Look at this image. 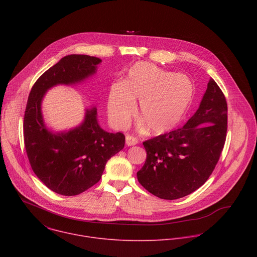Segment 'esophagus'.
I'll use <instances>...</instances> for the list:
<instances>
[{
  "label": "esophagus",
  "instance_id": "34e87169",
  "mask_svg": "<svg viewBox=\"0 0 257 257\" xmlns=\"http://www.w3.org/2000/svg\"><path fill=\"white\" fill-rule=\"evenodd\" d=\"M138 143V139L134 136L131 135H127L126 136V144L128 146H132V145H136Z\"/></svg>",
  "mask_w": 257,
  "mask_h": 257
}]
</instances>
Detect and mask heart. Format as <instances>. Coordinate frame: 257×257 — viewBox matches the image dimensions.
Wrapping results in <instances>:
<instances>
[{
  "instance_id": "b5f03b06",
  "label": "heart",
  "mask_w": 257,
  "mask_h": 257,
  "mask_svg": "<svg viewBox=\"0 0 257 257\" xmlns=\"http://www.w3.org/2000/svg\"><path fill=\"white\" fill-rule=\"evenodd\" d=\"M193 87L184 76L175 75L158 66L138 62L124 82L112 85L107 112L113 123L125 127L140 100L137 118L152 134H163L174 128L184 116L191 102Z\"/></svg>"
}]
</instances>
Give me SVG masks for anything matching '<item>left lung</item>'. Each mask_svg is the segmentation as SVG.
I'll list each match as a JSON object with an SVG mask.
<instances>
[{"label":"left lung","instance_id":"obj_1","mask_svg":"<svg viewBox=\"0 0 257 257\" xmlns=\"http://www.w3.org/2000/svg\"><path fill=\"white\" fill-rule=\"evenodd\" d=\"M225 94L211 78L196 113L182 128L143 142L148 154L140 184L162 199L184 197L202 186L223 152L228 128Z\"/></svg>","mask_w":257,"mask_h":257}]
</instances>
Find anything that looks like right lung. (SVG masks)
<instances>
[{
    "label": "right lung",
    "mask_w": 257,
    "mask_h": 257,
    "mask_svg": "<svg viewBox=\"0 0 257 257\" xmlns=\"http://www.w3.org/2000/svg\"><path fill=\"white\" fill-rule=\"evenodd\" d=\"M100 59L69 55L47 70L29 93L23 121L24 144L32 171L52 191L77 195L100 180L106 162L124 149L125 135L102 130L96 108L87 109L84 122L65 133L49 131L41 104L46 91L57 84H74L94 74Z\"/></svg>",
    "instance_id": "1"
}]
</instances>
